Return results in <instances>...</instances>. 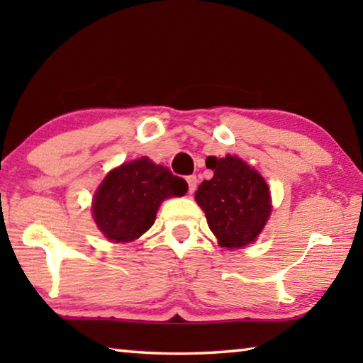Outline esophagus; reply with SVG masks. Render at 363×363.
I'll return each mask as SVG.
<instances>
[{"label":"esophagus","instance_id":"obj_1","mask_svg":"<svg viewBox=\"0 0 363 363\" xmlns=\"http://www.w3.org/2000/svg\"><path fill=\"white\" fill-rule=\"evenodd\" d=\"M196 182H199V179H196V176H189L187 177V184H189V192L194 194L195 189H196Z\"/></svg>","mask_w":363,"mask_h":363}]
</instances>
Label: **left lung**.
Returning <instances> with one entry per match:
<instances>
[{"label":"left lung","mask_w":363,"mask_h":363,"mask_svg":"<svg viewBox=\"0 0 363 363\" xmlns=\"http://www.w3.org/2000/svg\"><path fill=\"white\" fill-rule=\"evenodd\" d=\"M214 171L195 194L211 232L220 247L242 248L256 240L272 211L264 177L238 157H208Z\"/></svg>","instance_id":"left-lung-1"}]
</instances>
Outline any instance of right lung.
Segmentation results:
<instances>
[{
    "mask_svg": "<svg viewBox=\"0 0 363 363\" xmlns=\"http://www.w3.org/2000/svg\"><path fill=\"white\" fill-rule=\"evenodd\" d=\"M187 182L147 157L110 171L93 199L99 230L116 243L133 242L155 223L163 200L182 196Z\"/></svg>",
    "mask_w": 363,
    "mask_h": 363,
    "instance_id": "add662e5",
    "label": "right lung"
}]
</instances>
